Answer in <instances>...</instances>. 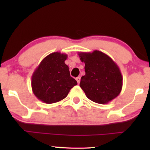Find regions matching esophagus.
<instances>
[{"label":"esophagus","instance_id":"34e87169","mask_svg":"<svg viewBox=\"0 0 150 150\" xmlns=\"http://www.w3.org/2000/svg\"><path fill=\"white\" fill-rule=\"evenodd\" d=\"M76 80L77 83L79 84V83H80V81H81V78H80V77H77L76 79Z\"/></svg>","mask_w":150,"mask_h":150}]
</instances>
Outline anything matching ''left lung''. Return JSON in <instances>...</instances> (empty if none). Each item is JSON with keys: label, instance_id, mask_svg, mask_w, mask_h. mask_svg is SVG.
<instances>
[{"label": "left lung", "instance_id": "obj_1", "mask_svg": "<svg viewBox=\"0 0 150 150\" xmlns=\"http://www.w3.org/2000/svg\"><path fill=\"white\" fill-rule=\"evenodd\" d=\"M85 63V75L81 77L80 87L87 97L96 103L105 104L119 96L123 78L117 65L107 54L99 50L79 52Z\"/></svg>", "mask_w": 150, "mask_h": 150}]
</instances>
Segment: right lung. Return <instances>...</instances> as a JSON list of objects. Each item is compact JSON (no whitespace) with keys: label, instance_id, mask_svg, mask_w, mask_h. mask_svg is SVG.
I'll list each match as a JSON object with an SVG mask.
<instances>
[{"label":"right lung","instance_id":"1","mask_svg":"<svg viewBox=\"0 0 150 150\" xmlns=\"http://www.w3.org/2000/svg\"><path fill=\"white\" fill-rule=\"evenodd\" d=\"M66 54L55 52L46 56L34 71L31 87L34 95L43 102L52 104L68 95L77 82L71 77L69 67L65 63Z\"/></svg>","mask_w":150,"mask_h":150}]
</instances>
